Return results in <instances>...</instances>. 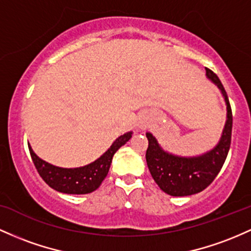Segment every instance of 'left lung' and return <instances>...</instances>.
<instances>
[{
  "label": "left lung",
  "mask_w": 251,
  "mask_h": 251,
  "mask_svg": "<svg viewBox=\"0 0 251 251\" xmlns=\"http://www.w3.org/2000/svg\"><path fill=\"white\" fill-rule=\"evenodd\" d=\"M206 75L222 90L227 109V119L222 138L213 150L199 157L174 156L162 150L155 137L151 133H147L149 147L145 157L150 174L159 188L173 197L197 194L210 186L219 174L230 150L232 111L227 94L218 76L213 71L206 68Z\"/></svg>",
  "instance_id": "obj_1"
}]
</instances>
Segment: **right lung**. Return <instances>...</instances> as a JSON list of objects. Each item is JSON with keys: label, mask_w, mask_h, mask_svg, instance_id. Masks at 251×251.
Segmentation results:
<instances>
[{"label": "right lung", "mask_w": 251, "mask_h": 251, "mask_svg": "<svg viewBox=\"0 0 251 251\" xmlns=\"http://www.w3.org/2000/svg\"><path fill=\"white\" fill-rule=\"evenodd\" d=\"M131 137L132 132L123 134L119 138L115 139L112 147L100 158L88 166L74 168V169L52 166L35 155L29 145L28 149L35 169L39 173L41 178L51 188L60 193H67V194H88L100 187L104 177L108 174L114 153L120 147L126 144Z\"/></svg>", "instance_id": "add662e5"}]
</instances>
